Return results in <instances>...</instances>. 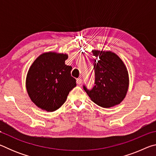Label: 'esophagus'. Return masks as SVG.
Here are the masks:
<instances>
[{
  "label": "esophagus",
  "instance_id": "esophagus-1",
  "mask_svg": "<svg viewBox=\"0 0 156 156\" xmlns=\"http://www.w3.org/2000/svg\"><path fill=\"white\" fill-rule=\"evenodd\" d=\"M76 83H77L78 84H80L83 83V80H82L81 78H78L77 80H76Z\"/></svg>",
  "mask_w": 156,
  "mask_h": 156
}]
</instances>
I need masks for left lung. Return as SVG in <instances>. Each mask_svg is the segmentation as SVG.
Returning <instances> with one entry per match:
<instances>
[{"instance_id":"obj_1","label":"left lung","mask_w":156,"mask_h":156,"mask_svg":"<svg viewBox=\"0 0 156 156\" xmlns=\"http://www.w3.org/2000/svg\"><path fill=\"white\" fill-rule=\"evenodd\" d=\"M94 60L95 85L91 90L84 89L94 103L103 108L120 104L127 94L129 78L122 59L111 51L92 50Z\"/></svg>"}]
</instances>
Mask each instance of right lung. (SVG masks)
I'll return each mask as SVG.
<instances>
[{
	"label": "right lung",
	"instance_id": "obj_1",
	"mask_svg": "<svg viewBox=\"0 0 156 156\" xmlns=\"http://www.w3.org/2000/svg\"><path fill=\"white\" fill-rule=\"evenodd\" d=\"M67 54L54 51L41 54L29 69L26 89L29 97L42 110L53 112L65 103L76 86L71 76L72 67L65 65Z\"/></svg>",
	"mask_w": 156,
	"mask_h": 156
}]
</instances>
